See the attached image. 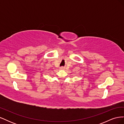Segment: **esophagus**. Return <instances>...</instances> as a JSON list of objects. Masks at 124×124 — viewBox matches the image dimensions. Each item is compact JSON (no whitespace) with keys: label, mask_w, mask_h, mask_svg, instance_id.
<instances>
[{"label":"esophagus","mask_w":124,"mask_h":124,"mask_svg":"<svg viewBox=\"0 0 124 124\" xmlns=\"http://www.w3.org/2000/svg\"><path fill=\"white\" fill-rule=\"evenodd\" d=\"M60 69H61V70H64V69H65V67H61V68H60Z\"/></svg>","instance_id":"1"}]
</instances>
